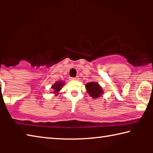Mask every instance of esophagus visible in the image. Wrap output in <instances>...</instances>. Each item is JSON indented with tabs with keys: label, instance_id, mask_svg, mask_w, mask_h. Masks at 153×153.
<instances>
[{
	"label": "esophagus",
	"instance_id": "esophagus-1",
	"mask_svg": "<svg viewBox=\"0 0 153 153\" xmlns=\"http://www.w3.org/2000/svg\"><path fill=\"white\" fill-rule=\"evenodd\" d=\"M78 77H71L70 80H72V81H76V80H78Z\"/></svg>",
	"mask_w": 153,
	"mask_h": 153
}]
</instances>
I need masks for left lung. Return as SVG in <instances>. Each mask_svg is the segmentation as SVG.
<instances>
[{"instance_id": "1", "label": "left lung", "mask_w": 153, "mask_h": 153, "mask_svg": "<svg viewBox=\"0 0 153 153\" xmlns=\"http://www.w3.org/2000/svg\"><path fill=\"white\" fill-rule=\"evenodd\" d=\"M87 92L93 98L100 97L103 94V90L97 82H88L86 84Z\"/></svg>"}]
</instances>
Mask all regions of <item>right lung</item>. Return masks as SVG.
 Wrapping results in <instances>:
<instances>
[{
  "label": "right lung",
  "mask_w": 153,
  "mask_h": 153,
  "mask_svg": "<svg viewBox=\"0 0 153 153\" xmlns=\"http://www.w3.org/2000/svg\"><path fill=\"white\" fill-rule=\"evenodd\" d=\"M65 84V82L63 81H56L55 84L52 86V89H53V91L54 94H56V95L59 94L58 93L61 90V88Z\"/></svg>",
  "instance_id": "obj_1"
}]
</instances>
